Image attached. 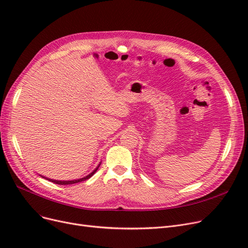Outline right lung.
Masks as SVG:
<instances>
[{
	"label": "right lung",
	"instance_id": "obj_1",
	"mask_svg": "<svg viewBox=\"0 0 248 248\" xmlns=\"http://www.w3.org/2000/svg\"><path fill=\"white\" fill-rule=\"evenodd\" d=\"M101 164V163H100ZM100 164H98V166L96 167L90 174H88L87 176H84V177H82V178H79V179H76V180H55V179H50V178H47V177H45V176H42L44 178H46V179H47V180H49V181H51V182H53V184H56V185H61V186H68V185H73V184H77V182H81V181H84V180H86V179H89L91 176H93V174L95 173L96 171H97V169H98V167L100 166ZM41 176V175H40Z\"/></svg>",
	"mask_w": 248,
	"mask_h": 248
}]
</instances>
